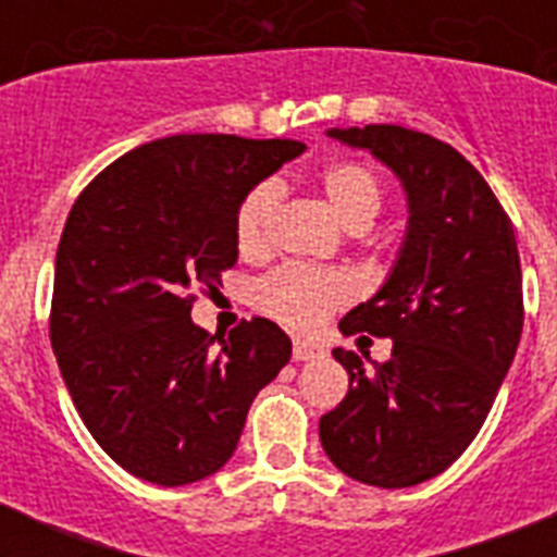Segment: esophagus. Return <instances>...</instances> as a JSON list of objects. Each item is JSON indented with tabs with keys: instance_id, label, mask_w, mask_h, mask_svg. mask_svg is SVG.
Segmentation results:
<instances>
[{
	"instance_id": "obj_1",
	"label": "esophagus",
	"mask_w": 557,
	"mask_h": 557,
	"mask_svg": "<svg viewBox=\"0 0 557 557\" xmlns=\"http://www.w3.org/2000/svg\"><path fill=\"white\" fill-rule=\"evenodd\" d=\"M292 356H295V361H312V358L321 356V347H318V344H312V341L297 338L295 349H292Z\"/></svg>"
}]
</instances>
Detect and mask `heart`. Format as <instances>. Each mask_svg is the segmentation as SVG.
<instances>
[{"label": "heart", "instance_id": "obj_1", "mask_svg": "<svg viewBox=\"0 0 557 557\" xmlns=\"http://www.w3.org/2000/svg\"><path fill=\"white\" fill-rule=\"evenodd\" d=\"M321 190L341 225L361 234L379 219L384 208V187L379 173L358 159H338L321 170ZM283 205V185L265 178L245 193L236 208V243L243 251L269 248L274 222ZM352 286L341 271L309 269V265H283L260 283L257 300L277 321L295 330H314L335 309L349 304Z\"/></svg>", "mask_w": 557, "mask_h": 557}]
</instances>
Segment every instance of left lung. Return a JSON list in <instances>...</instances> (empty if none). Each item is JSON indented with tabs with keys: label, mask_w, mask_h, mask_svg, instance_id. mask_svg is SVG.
<instances>
[{
	"label": "left lung",
	"mask_w": 557,
	"mask_h": 557,
	"mask_svg": "<svg viewBox=\"0 0 557 557\" xmlns=\"http://www.w3.org/2000/svg\"><path fill=\"white\" fill-rule=\"evenodd\" d=\"M370 150L407 193V234L387 283L338 323L344 335L393 338L367 370L332 349L349 393L321 416L326 457L358 483L407 488L442 474L471 445L523 332L515 227L471 161L396 124L330 129Z\"/></svg>",
	"instance_id": "left-lung-1"
}]
</instances>
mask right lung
Returning <instances> with one entry per match:
<instances>
[{"label": "right lung", "mask_w": 557, "mask_h": 557, "mask_svg": "<svg viewBox=\"0 0 557 557\" xmlns=\"http://www.w3.org/2000/svg\"><path fill=\"white\" fill-rule=\"evenodd\" d=\"M306 144L170 135L112 161L57 245L51 347L83 424L129 474L187 485L225 466L253 396L292 358L265 318L210 335L193 288L236 262V208Z\"/></svg>", "instance_id": "1"}]
</instances>
